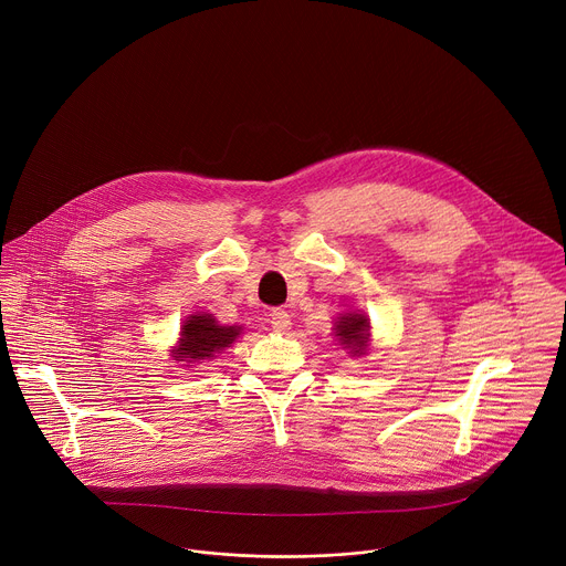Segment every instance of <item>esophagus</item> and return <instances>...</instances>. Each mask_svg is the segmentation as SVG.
I'll use <instances>...</instances> for the list:
<instances>
[{
    "label": "esophagus",
    "instance_id": "1",
    "mask_svg": "<svg viewBox=\"0 0 566 566\" xmlns=\"http://www.w3.org/2000/svg\"><path fill=\"white\" fill-rule=\"evenodd\" d=\"M271 327L275 332H286L291 327V315L284 308H273L271 311Z\"/></svg>",
    "mask_w": 566,
    "mask_h": 566
}]
</instances>
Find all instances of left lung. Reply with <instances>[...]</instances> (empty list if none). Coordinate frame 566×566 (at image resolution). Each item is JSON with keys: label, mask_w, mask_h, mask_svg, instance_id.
<instances>
[{"label": "left lung", "mask_w": 566, "mask_h": 566, "mask_svg": "<svg viewBox=\"0 0 566 566\" xmlns=\"http://www.w3.org/2000/svg\"><path fill=\"white\" fill-rule=\"evenodd\" d=\"M336 336L354 356H363L369 345V319L365 313H343L336 322Z\"/></svg>", "instance_id": "8db88e82"}]
</instances>
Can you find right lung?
<instances>
[{
  "mask_svg": "<svg viewBox=\"0 0 566 566\" xmlns=\"http://www.w3.org/2000/svg\"><path fill=\"white\" fill-rule=\"evenodd\" d=\"M241 334V327H221L212 313L190 315L184 327L179 345L172 349L175 360L199 363L212 360L226 347H230Z\"/></svg>",
  "mask_w": 566,
  "mask_h": 566,
  "instance_id": "right-lung-1",
  "label": "right lung"
}]
</instances>
